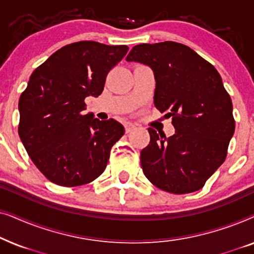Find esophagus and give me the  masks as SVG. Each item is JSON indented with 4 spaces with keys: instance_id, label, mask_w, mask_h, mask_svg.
I'll use <instances>...</instances> for the list:
<instances>
[{
    "instance_id": "esophagus-1",
    "label": "esophagus",
    "mask_w": 254,
    "mask_h": 254,
    "mask_svg": "<svg viewBox=\"0 0 254 254\" xmlns=\"http://www.w3.org/2000/svg\"><path fill=\"white\" fill-rule=\"evenodd\" d=\"M135 128H136V126H135V125H133L131 123H127L126 125H125V129H126V133H130V131H133Z\"/></svg>"
}]
</instances>
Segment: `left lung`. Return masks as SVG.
<instances>
[{
    "mask_svg": "<svg viewBox=\"0 0 254 254\" xmlns=\"http://www.w3.org/2000/svg\"><path fill=\"white\" fill-rule=\"evenodd\" d=\"M154 71L155 106L172 117L176 133L166 137L148 128L150 142L141 151L144 176L165 192L202 189L227 157L235 131L232 102L213 64L175 41L140 44L127 55Z\"/></svg>",
    "mask_w": 254,
    "mask_h": 254,
    "instance_id": "left-lung-1",
    "label": "left lung"
}]
</instances>
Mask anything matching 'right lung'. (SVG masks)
<instances>
[{
	"label": "right lung",
	"instance_id": "add662e5",
	"mask_svg": "<svg viewBox=\"0 0 254 254\" xmlns=\"http://www.w3.org/2000/svg\"><path fill=\"white\" fill-rule=\"evenodd\" d=\"M127 52L126 45L78 41L55 52L30 76L18 103V134L52 183L81 186L105 170L125 128L113 119L83 114L84 99L103 92L107 74Z\"/></svg>",
	"mask_w": 254,
	"mask_h": 254
}]
</instances>
